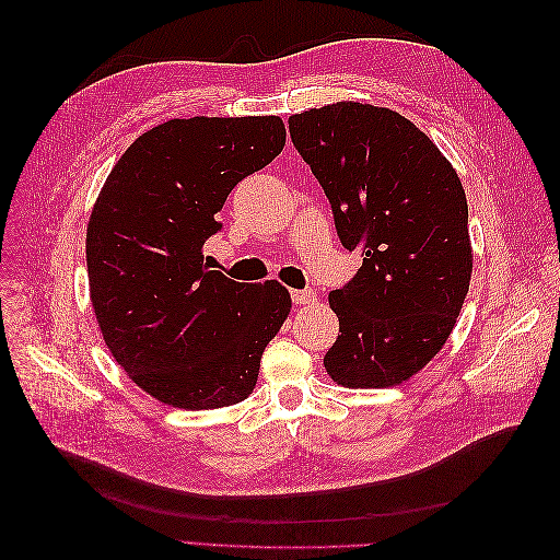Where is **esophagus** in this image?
<instances>
[{
	"mask_svg": "<svg viewBox=\"0 0 560 560\" xmlns=\"http://www.w3.org/2000/svg\"><path fill=\"white\" fill-rule=\"evenodd\" d=\"M292 301L296 303V306H308V303L317 301V296H315L313 290H294Z\"/></svg>",
	"mask_w": 560,
	"mask_h": 560,
	"instance_id": "esophagus-1",
	"label": "esophagus"
}]
</instances>
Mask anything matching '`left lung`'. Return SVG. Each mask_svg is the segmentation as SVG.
<instances>
[{
	"label": "left lung",
	"mask_w": 560,
	"mask_h": 560,
	"mask_svg": "<svg viewBox=\"0 0 560 560\" xmlns=\"http://www.w3.org/2000/svg\"><path fill=\"white\" fill-rule=\"evenodd\" d=\"M290 135L329 198L338 241L362 266L329 294L338 338L325 354L346 387H393L442 350L471 278L467 198L451 163L409 118L336 103L290 116Z\"/></svg>",
	"instance_id": "obj_1"
}]
</instances>
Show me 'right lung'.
Instances as JSON below:
<instances>
[{"label":"right lung","instance_id":"obj_1","mask_svg":"<svg viewBox=\"0 0 560 560\" xmlns=\"http://www.w3.org/2000/svg\"><path fill=\"white\" fill-rule=\"evenodd\" d=\"M284 147L278 116L175 118L118 159L86 235L91 301L114 360L177 409H222L252 395L290 292L202 264L235 184Z\"/></svg>","mask_w":560,"mask_h":560}]
</instances>
